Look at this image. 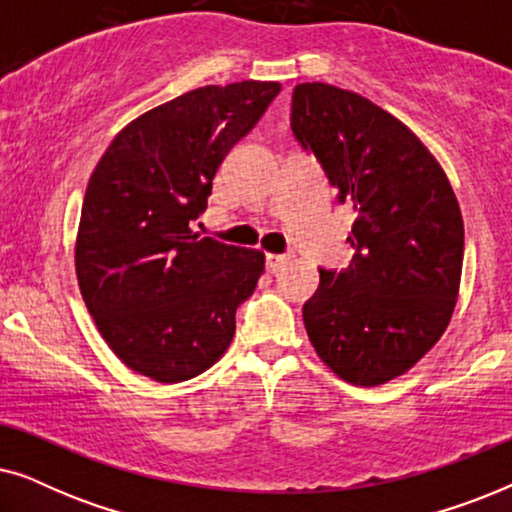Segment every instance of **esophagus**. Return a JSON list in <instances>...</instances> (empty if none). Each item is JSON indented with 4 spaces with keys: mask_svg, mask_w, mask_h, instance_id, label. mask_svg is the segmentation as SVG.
<instances>
[{
    "mask_svg": "<svg viewBox=\"0 0 512 512\" xmlns=\"http://www.w3.org/2000/svg\"><path fill=\"white\" fill-rule=\"evenodd\" d=\"M286 263H289V256H286V254H268V256H265V268H268L270 272L282 270Z\"/></svg>",
    "mask_w": 512,
    "mask_h": 512,
    "instance_id": "34e87169",
    "label": "esophagus"
}]
</instances>
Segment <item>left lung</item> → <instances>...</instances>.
I'll use <instances>...</instances> for the list:
<instances>
[{"label": "left lung", "instance_id": "left-lung-1", "mask_svg": "<svg viewBox=\"0 0 512 512\" xmlns=\"http://www.w3.org/2000/svg\"><path fill=\"white\" fill-rule=\"evenodd\" d=\"M293 137L317 156L356 221L345 270H319L303 321L319 359L377 387L440 340L457 303L464 221L443 167L415 132L359 93L298 83Z\"/></svg>", "mask_w": 512, "mask_h": 512}]
</instances>
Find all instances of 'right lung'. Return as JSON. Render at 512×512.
Listing matches in <instances>:
<instances>
[{
	"label": "right lung",
	"instance_id": "add662e5",
	"mask_svg": "<svg viewBox=\"0 0 512 512\" xmlns=\"http://www.w3.org/2000/svg\"><path fill=\"white\" fill-rule=\"evenodd\" d=\"M277 81L205 86L118 132L88 181L76 277L90 317L125 366L156 382L191 380L235 335V312L265 256L202 237L214 174L279 95Z\"/></svg>",
	"mask_w": 512,
	"mask_h": 512
}]
</instances>
